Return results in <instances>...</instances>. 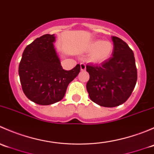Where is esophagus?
<instances>
[{
    "label": "esophagus",
    "mask_w": 154,
    "mask_h": 154,
    "mask_svg": "<svg viewBox=\"0 0 154 154\" xmlns=\"http://www.w3.org/2000/svg\"><path fill=\"white\" fill-rule=\"evenodd\" d=\"M86 68V65H85L84 63H80V70H81V71H85Z\"/></svg>",
    "instance_id": "1"
}]
</instances>
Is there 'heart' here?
I'll list each match as a JSON object with an SVG mask.
<instances>
[{"mask_svg": "<svg viewBox=\"0 0 154 154\" xmlns=\"http://www.w3.org/2000/svg\"><path fill=\"white\" fill-rule=\"evenodd\" d=\"M88 49L91 51L88 54V60L94 63H101L110 58L114 45L109 41L95 40L90 43Z\"/></svg>", "mask_w": 154, "mask_h": 154, "instance_id": "b5f03b06", "label": "heart"}]
</instances>
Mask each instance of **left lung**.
<instances>
[{
    "label": "left lung",
    "instance_id": "8db88e82",
    "mask_svg": "<svg viewBox=\"0 0 154 154\" xmlns=\"http://www.w3.org/2000/svg\"><path fill=\"white\" fill-rule=\"evenodd\" d=\"M112 57L100 65H87L89 80L86 89L90 99L104 107L124 103L131 95L137 81L134 54L128 45L112 36Z\"/></svg>",
    "mask_w": 154,
    "mask_h": 154
}]
</instances>
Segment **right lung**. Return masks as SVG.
<instances>
[{
    "label": "right lung",
    "mask_w": 154,
    "mask_h": 154,
    "mask_svg": "<svg viewBox=\"0 0 154 154\" xmlns=\"http://www.w3.org/2000/svg\"><path fill=\"white\" fill-rule=\"evenodd\" d=\"M54 34H45L27 45L23 52L18 74L27 98L39 105H50L64 97L67 87L78 75L80 65L66 71L54 48Z\"/></svg>",
    "instance_id": "1"
}]
</instances>
